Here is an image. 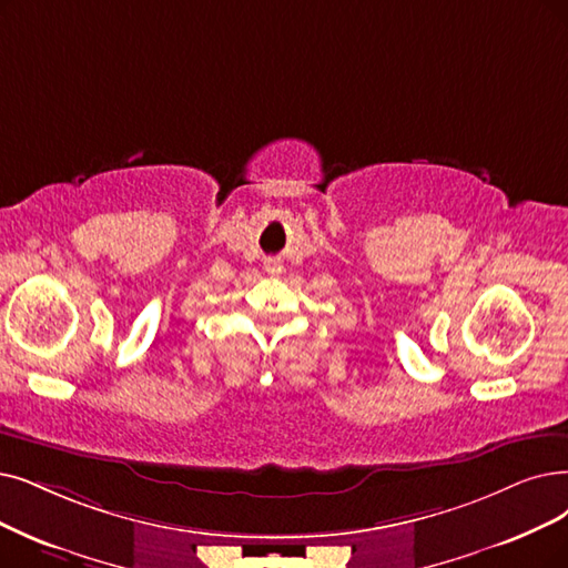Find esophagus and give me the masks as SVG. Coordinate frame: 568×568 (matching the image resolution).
<instances>
[{
	"label": "esophagus",
	"instance_id": "34e87169",
	"mask_svg": "<svg viewBox=\"0 0 568 568\" xmlns=\"http://www.w3.org/2000/svg\"><path fill=\"white\" fill-rule=\"evenodd\" d=\"M282 267H280V263H267V272H272V275H275V272H280Z\"/></svg>",
	"mask_w": 568,
	"mask_h": 568
}]
</instances>
